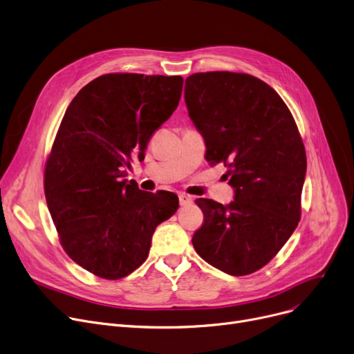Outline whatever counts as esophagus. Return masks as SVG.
<instances>
[{"mask_svg":"<svg viewBox=\"0 0 354 354\" xmlns=\"http://www.w3.org/2000/svg\"><path fill=\"white\" fill-rule=\"evenodd\" d=\"M178 201H180V205H187L193 201V198L187 194H178Z\"/></svg>","mask_w":354,"mask_h":354,"instance_id":"esophagus-1","label":"esophagus"}]
</instances>
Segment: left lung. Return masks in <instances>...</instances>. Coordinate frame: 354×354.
Wrapping results in <instances>:
<instances>
[{"label":"left lung","instance_id":"8db88e82","mask_svg":"<svg viewBox=\"0 0 354 354\" xmlns=\"http://www.w3.org/2000/svg\"><path fill=\"white\" fill-rule=\"evenodd\" d=\"M184 97L207 161L223 162L234 187L227 205L196 201L204 220L193 245L227 274H252L276 257L300 221L307 164L297 124L272 87L245 73L192 74Z\"/></svg>","mask_w":354,"mask_h":354}]
</instances>
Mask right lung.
Segmentation results:
<instances>
[{"instance_id":"add662e5","label":"right lung","mask_w":354,"mask_h":354,"mask_svg":"<svg viewBox=\"0 0 354 354\" xmlns=\"http://www.w3.org/2000/svg\"><path fill=\"white\" fill-rule=\"evenodd\" d=\"M180 75L111 73L73 98L44 167V193L68 257L106 280L149 257L156 227L178 209L174 193H149L122 180L134 157L177 109Z\"/></svg>"}]
</instances>
